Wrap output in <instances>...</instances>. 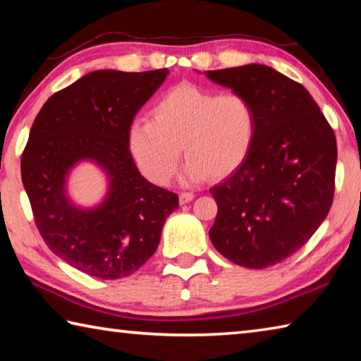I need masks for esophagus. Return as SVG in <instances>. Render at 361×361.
<instances>
[{
	"label": "esophagus",
	"mask_w": 361,
	"mask_h": 361,
	"mask_svg": "<svg viewBox=\"0 0 361 361\" xmlns=\"http://www.w3.org/2000/svg\"><path fill=\"white\" fill-rule=\"evenodd\" d=\"M192 199H194V194H192V192H181V194L178 195V200H180L181 205L191 202Z\"/></svg>",
	"instance_id": "obj_1"
}]
</instances>
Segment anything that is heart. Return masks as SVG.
I'll list each match as a JSON object with an SVG mask.
<instances>
[{
	"instance_id": "obj_1",
	"label": "heart",
	"mask_w": 361,
	"mask_h": 361,
	"mask_svg": "<svg viewBox=\"0 0 361 361\" xmlns=\"http://www.w3.org/2000/svg\"><path fill=\"white\" fill-rule=\"evenodd\" d=\"M258 119L253 103L237 92L219 94L192 84L176 85L152 106V121H133L127 145L133 161L154 185L173 175L180 152L188 156L183 185L235 172L253 148Z\"/></svg>"
}]
</instances>
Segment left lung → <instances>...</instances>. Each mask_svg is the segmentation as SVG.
I'll return each instance as SVG.
<instances>
[{
	"instance_id": "8db88e82",
	"label": "left lung",
	"mask_w": 361,
	"mask_h": 361,
	"mask_svg": "<svg viewBox=\"0 0 361 361\" xmlns=\"http://www.w3.org/2000/svg\"><path fill=\"white\" fill-rule=\"evenodd\" d=\"M205 76L245 95L258 119L245 162L210 189L218 205L210 240L237 266H274L325 221L334 195V132L307 89L271 66L250 63Z\"/></svg>"
}]
</instances>
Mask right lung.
<instances>
[{
    "label": "right lung",
    "mask_w": 361,
    "mask_h": 361,
    "mask_svg": "<svg viewBox=\"0 0 361 361\" xmlns=\"http://www.w3.org/2000/svg\"><path fill=\"white\" fill-rule=\"evenodd\" d=\"M169 70L90 71L54 94L36 116L22 154V183L46 245L66 264L103 280L138 271L161 240L178 195L142 176L127 145L135 114ZM106 175L107 191L84 207L71 197L79 163Z\"/></svg>",
    "instance_id": "obj_1"
}]
</instances>
